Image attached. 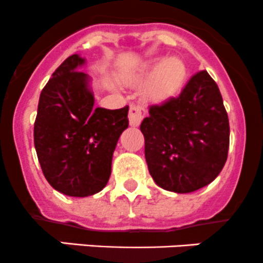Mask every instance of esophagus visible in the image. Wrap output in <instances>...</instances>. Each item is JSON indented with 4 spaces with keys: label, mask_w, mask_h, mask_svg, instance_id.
Returning <instances> with one entry per match:
<instances>
[{
    "label": "esophagus",
    "mask_w": 263,
    "mask_h": 263,
    "mask_svg": "<svg viewBox=\"0 0 263 263\" xmlns=\"http://www.w3.org/2000/svg\"><path fill=\"white\" fill-rule=\"evenodd\" d=\"M145 111L144 107L139 105H130V108H129V123H130L132 126H138L142 120L144 119Z\"/></svg>",
    "instance_id": "1"
}]
</instances>
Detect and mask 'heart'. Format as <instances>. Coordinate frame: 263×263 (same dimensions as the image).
I'll return each instance as SVG.
<instances>
[{"mask_svg":"<svg viewBox=\"0 0 263 263\" xmlns=\"http://www.w3.org/2000/svg\"><path fill=\"white\" fill-rule=\"evenodd\" d=\"M145 74L153 77V93L157 97H166L180 88L185 79L186 69L178 59H158L148 65Z\"/></svg>","mask_w":263,"mask_h":263,"instance_id":"obj_1","label":"heart"}]
</instances>
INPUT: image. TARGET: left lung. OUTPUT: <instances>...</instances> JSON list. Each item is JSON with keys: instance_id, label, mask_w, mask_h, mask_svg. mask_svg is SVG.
<instances>
[{"instance_id": "left-lung-1", "label": "left lung", "mask_w": 263, "mask_h": 263, "mask_svg": "<svg viewBox=\"0 0 263 263\" xmlns=\"http://www.w3.org/2000/svg\"><path fill=\"white\" fill-rule=\"evenodd\" d=\"M140 132L151 176L166 191L191 193L209 185L228 158V112L206 70L196 72L178 97L149 106Z\"/></svg>"}]
</instances>
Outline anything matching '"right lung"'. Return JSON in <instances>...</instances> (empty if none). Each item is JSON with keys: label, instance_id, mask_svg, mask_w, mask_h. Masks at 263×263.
Returning a JSON list of instances; mask_svg holds the SVG:
<instances>
[{"label": "right lung", "instance_id": "1", "mask_svg": "<svg viewBox=\"0 0 263 263\" xmlns=\"http://www.w3.org/2000/svg\"><path fill=\"white\" fill-rule=\"evenodd\" d=\"M84 59L67 57L41 92L34 147L44 178L60 193L88 197L102 191L111 175L112 155L128 128L125 106L93 107L88 77L78 67Z\"/></svg>", "mask_w": 263, "mask_h": 263}]
</instances>
